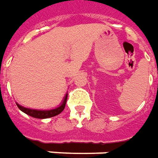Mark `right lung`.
<instances>
[{
    "mask_svg": "<svg viewBox=\"0 0 158 158\" xmlns=\"http://www.w3.org/2000/svg\"><path fill=\"white\" fill-rule=\"evenodd\" d=\"M67 95H65L64 99V101L62 103V105L58 107V108H55V109L52 110H32L29 109V108H24L23 106H19V104H17V106L19 107V109L20 110H22L23 112H24L25 114H27L29 116H31L32 117H35V118H40V119H44V118H49V117H55L57 115H59V113H61L64 109L65 107V104H66L67 101Z\"/></svg>",
    "mask_w": 158,
    "mask_h": 158,
    "instance_id": "1",
    "label": "right lung"
}]
</instances>
